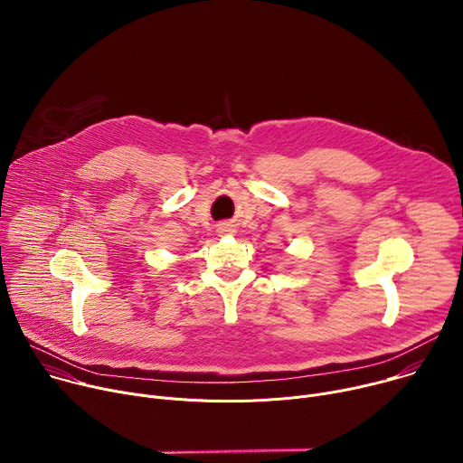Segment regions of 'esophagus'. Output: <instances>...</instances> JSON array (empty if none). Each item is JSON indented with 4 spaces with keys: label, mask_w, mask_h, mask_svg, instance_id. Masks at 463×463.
I'll return each mask as SVG.
<instances>
[{
    "label": "esophagus",
    "mask_w": 463,
    "mask_h": 463,
    "mask_svg": "<svg viewBox=\"0 0 463 463\" xmlns=\"http://www.w3.org/2000/svg\"><path fill=\"white\" fill-rule=\"evenodd\" d=\"M231 231H232V229H231L229 225H225V223L220 227V232H231Z\"/></svg>",
    "instance_id": "34e87169"
}]
</instances>
